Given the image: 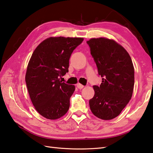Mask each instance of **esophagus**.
Instances as JSON below:
<instances>
[{
	"instance_id": "obj_1",
	"label": "esophagus",
	"mask_w": 153,
	"mask_h": 153,
	"mask_svg": "<svg viewBox=\"0 0 153 153\" xmlns=\"http://www.w3.org/2000/svg\"><path fill=\"white\" fill-rule=\"evenodd\" d=\"M83 85H82V84H80V83H77V87L78 89H83Z\"/></svg>"
}]
</instances>
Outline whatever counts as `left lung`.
Returning a JSON list of instances; mask_svg holds the SVG:
<instances>
[{
    "label": "left lung",
    "mask_w": 153,
    "mask_h": 153,
    "mask_svg": "<svg viewBox=\"0 0 153 153\" xmlns=\"http://www.w3.org/2000/svg\"><path fill=\"white\" fill-rule=\"evenodd\" d=\"M91 54L102 77L94 85L95 95L89 100L93 114L109 120L118 116L131 99L134 87V68L128 52L115 41L93 38L87 41Z\"/></svg>",
    "instance_id": "1"
}]
</instances>
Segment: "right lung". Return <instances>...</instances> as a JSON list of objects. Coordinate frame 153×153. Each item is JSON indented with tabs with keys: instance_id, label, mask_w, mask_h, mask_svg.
I'll use <instances>...</instances> for the list:
<instances>
[{
	"instance_id": "1",
	"label": "right lung",
	"mask_w": 153,
	"mask_h": 153,
	"mask_svg": "<svg viewBox=\"0 0 153 153\" xmlns=\"http://www.w3.org/2000/svg\"><path fill=\"white\" fill-rule=\"evenodd\" d=\"M83 41L79 37H49L32 54L25 82L35 108L45 118H60L69 109L75 86L62 82L60 77L68 72L71 54Z\"/></svg>"
}]
</instances>
